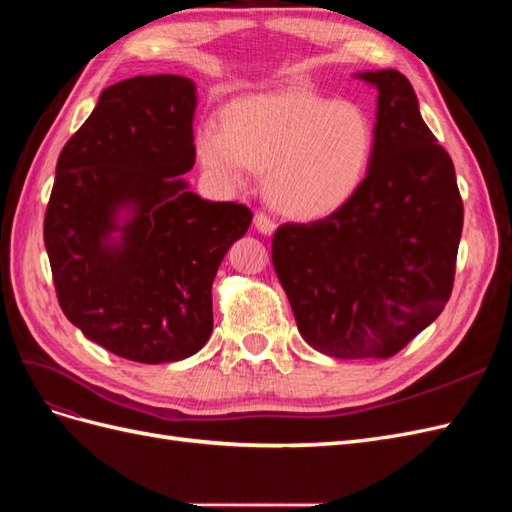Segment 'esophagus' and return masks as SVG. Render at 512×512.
<instances>
[{"mask_svg": "<svg viewBox=\"0 0 512 512\" xmlns=\"http://www.w3.org/2000/svg\"><path fill=\"white\" fill-rule=\"evenodd\" d=\"M254 226L258 228V232H262V235H273V232H275V222L269 218L265 211L254 213Z\"/></svg>", "mask_w": 512, "mask_h": 512, "instance_id": "34e87169", "label": "esophagus"}]
</instances>
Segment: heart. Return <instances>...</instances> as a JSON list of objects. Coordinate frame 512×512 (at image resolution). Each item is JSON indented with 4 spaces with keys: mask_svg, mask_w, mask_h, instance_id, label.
<instances>
[{
    "mask_svg": "<svg viewBox=\"0 0 512 512\" xmlns=\"http://www.w3.org/2000/svg\"><path fill=\"white\" fill-rule=\"evenodd\" d=\"M196 158L228 190L267 173L271 205L294 220H320L363 188L376 153V123L365 106L288 87L230 100L220 126L203 123Z\"/></svg>",
    "mask_w": 512,
    "mask_h": 512,
    "instance_id": "b5f03b06",
    "label": "heart"
}]
</instances>
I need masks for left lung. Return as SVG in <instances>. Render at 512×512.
<instances>
[{"label": "left lung", "instance_id": "obj_1", "mask_svg": "<svg viewBox=\"0 0 512 512\" xmlns=\"http://www.w3.org/2000/svg\"><path fill=\"white\" fill-rule=\"evenodd\" d=\"M359 76L378 87L369 175L327 218L277 228L273 267L309 346L337 359H389L451 299L463 203L453 160L406 76Z\"/></svg>", "mask_w": 512, "mask_h": 512}]
</instances>
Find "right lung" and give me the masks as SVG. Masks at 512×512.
<instances>
[{"mask_svg": "<svg viewBox=\"0 0 512 512\" xmlns=\"http://www.w3.org/2000/svg\"><path fill=\"white\" fill-rule=\"evenodd\" d=\"M194 108L196 87L177 74L106 87L59 153L44 213L61 312L136 363L181 361L207 344L215 273L252 222L245 205L211 203L179 179L196 162Z\"/></svg>", "mask_w": 512, "mask_h": 512, "instance_id": "right-lung-1", "label": "right lung"}]
</instances>
